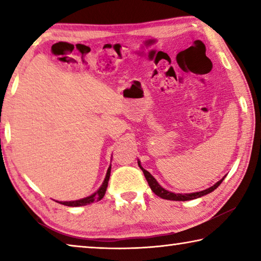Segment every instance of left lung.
<instances>
[{
  "label": "left lung",
  "mask_w": 261,
  "mask_h": 261,
  "mask_svg": "<svg viewBox=\"0 0 261 261\" xmlns=\"http://www.w3.org/2000/svg\"><path fill=\"white\" fill-rule=\"evenodd\" d=\"M138 166L141 170H143V173L145 175V178L148 182L149 188H151L152 191L159 196L162 199H167V200H175V201H187V200H192V199H196V198H200L202 196H205V194H208L212 191H214V190L219 187V185L222 183V180L224 179V177L222 179H220L218 183H215L213 187H211L208 189L204 190V191H200V192H193V193H173V192H169L167 191V190L163 189L160 184L156 182V179L153 177V176L148 173L147 170H145L143 167L140 166V162L138 161Z\"/></svg>",
  "instance_id": "left-lung-1"
}]
</instances>
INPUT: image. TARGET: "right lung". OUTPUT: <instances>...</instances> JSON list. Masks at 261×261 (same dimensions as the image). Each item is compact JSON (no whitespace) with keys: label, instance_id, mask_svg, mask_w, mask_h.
Listing matches in <instances>:
<instances>
[{"label":"right lung","instance_id":"add662e5","mask_svg":"<svg viewBox=\"0 0 261 261\" xmlns=\"http://www.w3.org/2000/svg\"><path fill=\"white\" fill-rule=\"evenodd\" d=\"M110 169H112V166L108 168L107 170V175H106V178L103 180L102 185H101L100 189L96 191L95 193L92 194L90 197H86L84 198V199H79V200H74V201H61L60 204L62 205H65V206H71V207H77V206H85V205H90L92 202L94 201H99L103 198L105 193H106V190H107L108 187V180L110 177Z\"/></svg>","mask_w":261,"mask_h":261}]
</instances>
